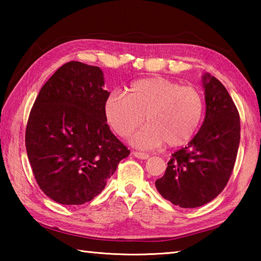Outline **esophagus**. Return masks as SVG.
<instances>
[{"label": "esophagus", "mask_w": 261, "mask_h": 261, "mask_svg": "<svg viewBox=\"0 0 261 261\" xmlns=\"http://www.w3.org/2000/svg\"><path fill=\"white\" fill-rule=\"evenodd\" d=\"M132 154H134V155H135L136 158H138V159H143V160H146V159H148V156H149L147 153L137 152V151H134V152H132Z\"/></svg>", "instance_id": "1"}]
</instances>
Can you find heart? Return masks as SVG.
Wrapping results in <instances>:
<instances>
[{
  "label": "heart",
  "instance_id": "b5f03b06",
  "mask_svg": "<svg viewBox=\"0 0 261 261\" xmlns=\"http://www.w3.org/2000/svg\"><path fill=\"white\" fill-rule=\"evenodd\" d=\"M204 98L193 86L163 77L143 78L130 84L125 96L112 93L103 103V114L118 136L127 137L138 127L143 117L147 125L132 137L141 148L177 147L189 143L204 114Z\"/></svg>",
  "mask_w": 261,
  "mask_h": 261
}]
</instances>
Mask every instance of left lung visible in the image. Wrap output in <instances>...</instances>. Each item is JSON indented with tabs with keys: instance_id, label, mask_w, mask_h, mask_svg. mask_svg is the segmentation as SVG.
<instances>
[{
	"instance_id": "8db88e82",
	"label": "left lung",
	"mask_w": 261,
	"mask_h": 261,
	"mask_svg": "<svg viewBox=\"0 0 261 261\" xmlns=\"http://www.w3.org/2000/svg\"><path fill=\"white\" fill-rule=\"evenodd\" d=\"M206 115L188 146L168 161L165 175L155 180L159 193L183 208L207 204L226 188L235 166L241 139L240 114L219 79L205 74Z\"/></svg>"
}]
</instances>
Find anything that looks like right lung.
<instances>
[{"instance_id":"obj_1","label":"right lung","mask_w":261,"mask_h":261,"mask_svg":"<svg viewBox=\"0 0 261 261\" xmlns=\"http://www.w3.org/2000/svg\"><path fill=\"white\" fill-rule=\"evenodd\" d=\"M99 67L71 61L48 79L34 101L25 146L42 192L62 205H83L101 193L130 154L110 131Z\"/></svg>"}]
</instances>
